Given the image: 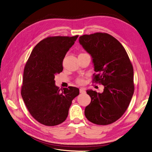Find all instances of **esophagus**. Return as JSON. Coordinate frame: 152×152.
<instances>
[{"label": "esophagus", "mask_w": 152, "mask_h": 152, "mask_svg": "<svg viewBox=\"0 0 152 152\" xmlns=\"http://www.w3.org/2000/svg\"><path fill=\"white\" fill-rule=\"evenodd\" d=\"M80 93H84V92H85V89L83 88H80Z\"/></svg>", "instance_id": "obj_1"}]
</instances>
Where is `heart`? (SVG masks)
Masks as SVG:
<instances>
[{"label":"heart","instance_id":"heart-1","mask_svg":"<svg viewBox=\"0 0 152 152\" xmlns=\"http://www.w3.org/2000/svg\"><path fill=\"white\" fill-rule=\"evenodd\" d=\"M76 82L79 84H81L83 83V80H82V79H81V78H78L76 80Z\"/></svg>","mask_w":152,"mask_h":152}]
</instances>
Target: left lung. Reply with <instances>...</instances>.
<instances>
[{
  "mask_svg": "<svg viewBox=\"0 0 152 152\" xmlns=\"http://www.w3.org/2000/svg\"><path fill=\"white\" fill-rule=\"evenodd\" d=\"M79 42L92 58V81L104 87L102 93L86 91L91 102L84 114L94 124H111L124 114L134 92L132 64L121 43L108 33L82 35Z\"/></svg>",
  "mask_w": 152,
  "mask_h": 152,
  "instance_id": "left-lung-1",
  "label": "left lung"
}]
</instances>
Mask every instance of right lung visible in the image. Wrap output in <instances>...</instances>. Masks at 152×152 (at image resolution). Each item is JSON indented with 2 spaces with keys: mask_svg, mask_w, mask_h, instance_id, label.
<instances>
[{
  "mask_svg": "<svg viewBox=\"0 0 152 152\" xmlns=\"http://www.w3.org/2000/svg\"><path fill=\"white\" fill-rule=\"evenodd\" d=\"M78 35L54 36L41 41L33 48L25 64L21 96L34 119L46 126L63 123L72 101L79 94L73 86L59 89L55 75L63 70V60Z\"/></svg>",
  "mask_w": 152,
  "mask_h": 152,
  "instance_id": "add662e5",
  "label": "right lung"
}]
</instances>
